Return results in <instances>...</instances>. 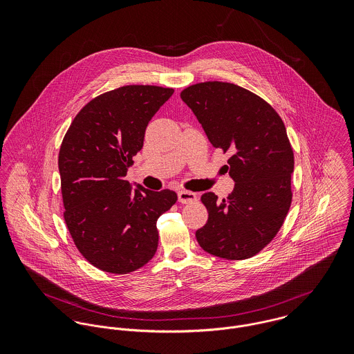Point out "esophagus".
<instances>
[{"label": "esophagus", "mask_w": 354, "mask_h": 354, "mask_svg": "<svg viewBox=\"0 0 354 354\" xmlns=\"http://www.w3.org/2000/svg\"><path fill=\"white\" fill-rule=\"evenodd\" d=\"M177 195H178V201L181 203H184V204L195 202V201L198 199V198H196V194H194V192H191V191H185V189L178 191Z\"/></svg>", "instance_id": "obj_1"}]
</instances>
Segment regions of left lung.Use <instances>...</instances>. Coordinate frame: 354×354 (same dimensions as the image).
Here are the masks:
<instances>
[{"label":"left lung","instance_id":"1","mask_svg":"<svg viewBox=\"0 0 354 354\" xmlns=\"http://www.w3.org/2000/svg\"><path fill=\"white\" fill-rule=\"evenodd\" d=\"M180 97L209 143L230 153L227 170L236 183L222 202L212 192L203 195L208 219L196 240L214 256L250 259L272 241L292 204L295 153L285 124L270 103L233 83H196Z\"/></svg>","mask_w":354,"mask_h":354}]
</instances>
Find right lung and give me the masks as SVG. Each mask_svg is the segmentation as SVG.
<instances>
[{
	"mask_svg": "<svg viewBox=\"0 0 354 354\" xmlns=\"http://www.w3.org/2000/svg\"><path fill=\"white\" fill-rule=\"evenodd\" d=\"M173 88L124 86L88 102L73 118L58 153L64 219L87 261L128 274L158 248V218L177 202L170 189L132 191L125 180L145 132Z\"/></svg>",
	"mask_w": 354,
	"mask_h": 354,
	"instance_id": "add662e5",
	"label": "right lung"
}]
</instances>
